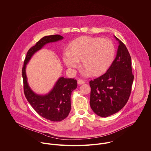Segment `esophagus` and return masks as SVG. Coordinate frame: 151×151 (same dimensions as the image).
Wrapping results in <instances>:
<instances>
[{"label":"esophagus","instance_id":"34e87169","mask_svg":"<svg viewBox=\"0 0 151 151\" xmlns=\"http://www.w3.org/2000/svg\"><path fill=\"white\" fill-rule=\"evenodd\" d=\"M77 83L78 85H81V84H84L85 83V81L83 80H78L77 81Z\"/></svg>","mask_w":151,"mask_h":151}]
</instances>
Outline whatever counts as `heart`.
Instances as JSON below:
<instances>
[{
	"instance_id": "1",
	"label": "heart",
	"mask_w": 151,
	"mask_h": 151,
	"mask_svg": "<svg viewBox=\"0 0 151 151\" xmlns=\"http://www.w3.org/2000/svg\"><path fill=\"white\" fill-rule=\"evenodd\" d=\"M115 55V47L109 39L83 36L73 40L68 51L64 52L63 60L71 70L80 66V60L85 68L84 76L91 73L98 76L105 72L112 65Z\"/></svg>"
}]
</instances>
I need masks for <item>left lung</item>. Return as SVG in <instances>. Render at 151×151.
I'll return each instance as SVG.
<instances>
[{
    "mask_svg": "<svg viewBox=\"0 0 151 151\" xmlns=\"http://www.w3.org/2000/svg\"><path fill=\"white\" fill-rule=\"evenodd\" d=\"M114 37L119 46L112 65L105 74L90 81V106L101 117L112 115L125 105L134 81L130 54L125 45Z\"/></svg>",
    "mask_w": 151,
    "mask_h": 151,
    "instance_id": "8db88e82",
    "label": "left lung"
}]
</instances>
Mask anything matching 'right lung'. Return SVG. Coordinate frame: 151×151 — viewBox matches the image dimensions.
Returning a JSON list of instances; mask_svg holds the SVG:
<instances>
[{
    "mask_svg": "<svg viewBox=\"0 0 151 151\" xmlns=\"http://www.w3.org/2000/svg\"><path fill=\"white\" fill-rule=\"evenodd\" d=\"M63 38L58 35L46 36L42 38L27 51L22 68L24 93L26 99L39 115L54 122L61 121L68 115L71 110V93L77 87V80L60 77L49 93L44 95L38 94L29 85L26 68L27 64L37 51L46 45L61 40Z\"/></svg>",
    "mask_w": 151,
    "mask_h": 151,
    "instance_id": "add662e5",
    "label": "right lung"
}]
</instances>
